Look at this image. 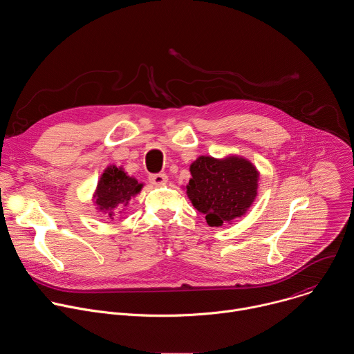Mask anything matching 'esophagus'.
Masks as SVG:
<instances>
[{"label": "esophagus", "mask_w": 354, "mask_h": 354, "mask_svg": "<svg viewBox=\"0 0 354 354\" xmlns=\"http://www.w3.org/2000/svg\"><path fill=\"white\" fill-rule=\"evenodd\" d=\"M149 182L153 185H165L168 182V176L165 174H154V175H149Z\"/></svg>", "instance_id": "esophagus-1"}]
</instances>
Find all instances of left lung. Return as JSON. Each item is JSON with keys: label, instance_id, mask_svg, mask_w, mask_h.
<instances>
[{"label": "left lung", "instance_id": "8db88e82", "mask_svg": "<svg viewBox=\"0 0 354 354\" xmlns=\"http://www.w3.org/2000/svg\"><path fill=\"white\" fill-rule=\"evenodd\" d=\"M190 174L186 193L210 227L242 217L257 197L259 174L243 158L198 157L190 165Z\"/></svg>", "mask_w": 354, "mask_h": 354}]
</instances>
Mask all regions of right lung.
Masks as SVG:
<instances>
[{
    "instance_id": "right-lung-1",
    "label": "right lung",
    "mask_w": 354,
    "mask_h": 354,
    "mask_svg": "<svg viewBox=\"0 0 354 354\" xmlns=\"http://www.w3.org/2000/svg\"><path fill=\"white\" fill-rule=\"evenodd\" d=\"M141 187L142 185L134 178L127 176L122 168L115 165L108 167L97 182L95 203L99 210L104 213L109 212V217H112L113 210H116V207L126 206L129 200L136 196Z\"/></svg>"
}]
</instances>
